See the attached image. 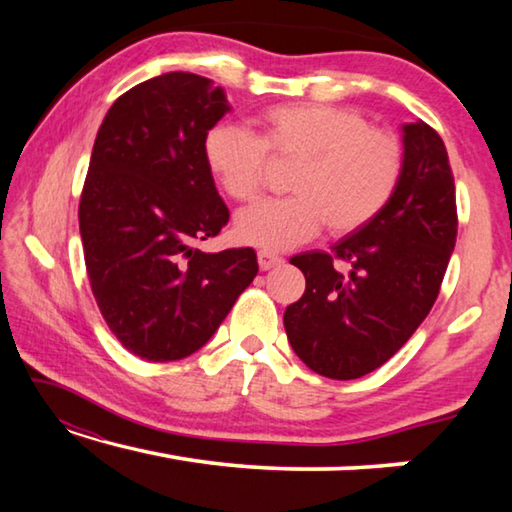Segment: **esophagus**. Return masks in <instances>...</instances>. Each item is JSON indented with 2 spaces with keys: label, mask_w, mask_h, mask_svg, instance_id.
Segmentation results:
<instances>
[{
  "label": "esophagus",
  "mask_w": 512,
  "mask_h": 512,
  "mask_svg": "<svg viewBox=\"0 0 512 512\" xmlns=\"http://www.w3.org/2000/svg\"><path fill=\"white\" fill-rule=\"evenodd\" d=\"M257 262H259V268H262V271H268V268L282 264V257L273 253V250L264 248V250H259V253H257Z\"/></svg>",
  "instance_id": "1"
}]
</instances>
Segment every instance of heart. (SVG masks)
I'll list each match as a JSON object with an SVG mask.
<instances>
[{
    "label": "heart",
    "mask_w": 512,
    "mask_h": 512,
    "mask_svg": "<svg viewBox=\"0 0 512 512\" xmlns=\"http://www.w3.org/2000/svg\"><path fill=\"white\" fill-rule=\"evenodd\" d=\"M257 135L221 121L205 135L207 167L232 201L253 203L271 160L296 164L291 196L248 207L235 221L241 241L293 248L320 228L341 237L384 210L402 178L404 146L393 131L368 126L357 110L325 103H282L262 112Z\"/></svg>",
    "instance_id": "b5f03b06"
}]
</instances>
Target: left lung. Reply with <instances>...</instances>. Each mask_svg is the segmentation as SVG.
Masks as SVG:
<instances>
[{"mask_svg": "<svg viewBox=\"0 0 512 512\" xmlns=\"http://www.w3.org/2000/svg\"><path fill=\"white\" fill-rule=\"evenodd\" d=\"M454 173L429 124L404 126L402 178L375 219L291 257L302 298L284 311L293 352L329 379H359L393 357L436 302L456 244Z\"/></svg>", "mask_w": 512, "mask_h": 512, "instance_id": "1", "label": "left lung"}]
</instances>
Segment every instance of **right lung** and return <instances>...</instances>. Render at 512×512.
<instances>
[{
  "instance_id": "1",
  "label": "right lung",
  "mask_w": 512,
  "mask_h": 512,
  "mask_svg": "<svg viewBox=\"0 0 512 512\" xmlns=\"http://www.w3.org/2000/svg\"><path fill=\"white\" fill-rule=\"evenodd\" d=\"M225 112L210 79L169 72L121 94L94 140L79 203L85 271L110 332L144 361L201 350L259 271L253 248H196L230 221L203 149Z\"/></svg>"
}]
</instances>
